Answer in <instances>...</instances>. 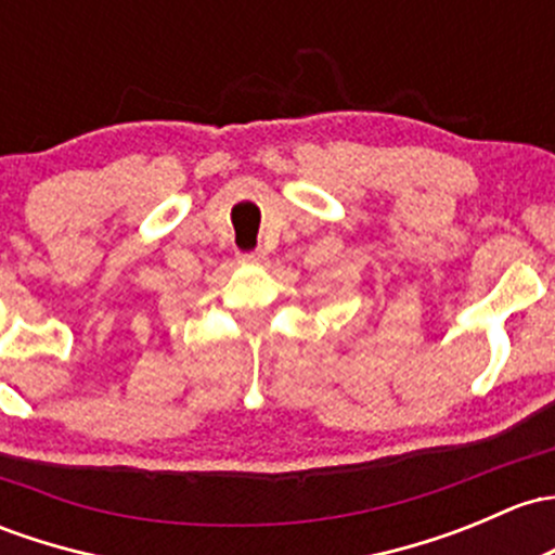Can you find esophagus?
I'll use <instances>...</instances> for the list:
<instances>
[{
  "label": "esophagus",
  "mask_w": 555,
  "mask_h": 555,
  "mask_svg": "<svg viewBox=\"0 0 555 555\" xmlns=\"http://www.w3.org/2000/svg\"><path fill=\"white\" fill-rule=\"evenodd\" d=\"M238 262H244V266H262V262H266V253H260V249H255V253H242L238 255Z\"/></svg>",
  "instance_id": "34e87169"
}]
</instances>
